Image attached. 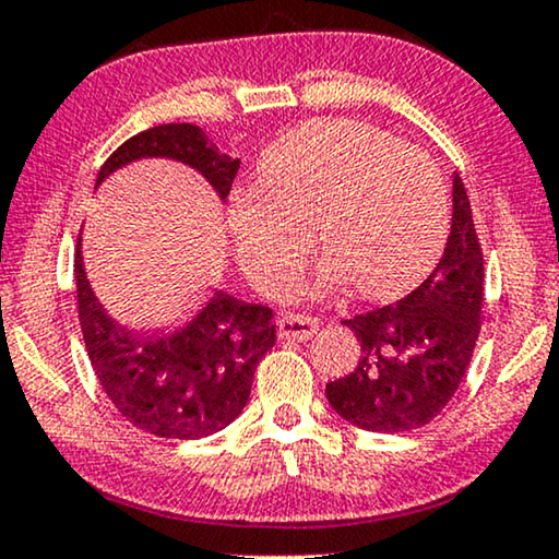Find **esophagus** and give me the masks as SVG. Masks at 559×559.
Segmentation results:
<instances>
[{
    "label": "esophagus",
    "instance_id": "obj_1",
    "mask_svg": "<svg viewBox=\"0 0 559 559\" xmlns=\"http://www.w3.org/2000/svg\"><path fill=\"white\" fill-rule=\"evenodd\" d=\"M318 333V318L310 316H285L280 321V336L287 342H308L310 336Z\"/></svg>",
    "mask_w": 559,
    "mask_h": 559
}]
</instances>
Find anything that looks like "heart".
Instances as JSON below:
<instances>
[{"mask_svg":"<svg viewBox=\"0 0 559 559\" xmlns=\"http://www.w3.org/2000/svg\"><path fill=\"white\" fill-rule=\"evenodd\" d=\"M228 228L253 285L280 295L313 253L318 287L357 282L385 300L416 285L449 234V192L424 151L357 120H316L280 135L259 158V187L234 194Z\"/></svg>","mask_w":559,"mask_h":559,"instance_id":"b5f03b06","label":"heart"}]
</instances>
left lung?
<instances>
[{
  "label": "left lung",
  "mask_w": 559,
  "mask_h": 559,
  "mask_svg": "<svg viewBox=\"0 0 559 559\" xmlns=\"http://www.w3.org/2000/svg\"><path fill=\"white\" fill-rule=\"evenodd\" d=\"M483 251L460 174L452 182V230L437 270L395 306L344 321L361 357L325 385L331 408L377 433L421 429L444 411L467 372L480 333Z\"/></svg>",
  "instance_id": "left-lung-1"
}]
</instances>
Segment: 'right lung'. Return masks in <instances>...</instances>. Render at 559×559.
<instances>
[{
    "label": "right lung",
    "instance_id": "obj_1",
    "mask_svg": "<svg viewBox=\"0 0 559 559\" xmlns=\"http://www.w3.org/2000/svg\"><path fill=\"white\" fill-rule=\"evenodd\" d=\"M141 158H171L190 166L223 202L241 164L221 154L202 128L169 122L128 138L103 164L97 187ZM74 274L86 354L99 385L126 421L154 437L202 439L241 416L257 365L277 338L270 308L215 289L205 306L174 331H138L115 321L97 300L86 280L82 249H76Z\"/></svg>",
    "mask_w": 559,
    "mask_h": 559
}]
</instances>
